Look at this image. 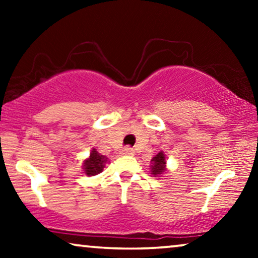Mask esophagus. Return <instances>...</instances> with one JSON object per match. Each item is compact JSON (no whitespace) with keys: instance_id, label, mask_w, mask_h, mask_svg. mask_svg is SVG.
<instances>
[{"instance_id":"obj_1","label":"esophagus","mask_w":258,"mask_h":258,"mask_svg":"<svg viewBox=\"0 0 258 258\" xmlns=\"http://www.w3.org/2000/svg\"><path fill=\"white\" fill-rule=\"evenodd\" d=\"M120 154L121 155H126V156H131V155H133V154H135V150L132 149V148H130V147H125V148H122V149L120 150Z\"/></svg>"}]
</instances>
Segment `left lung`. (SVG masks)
Instances as JSON below:
<instances>
[{"label": "left lung", "mask_w": 258, "mask_h": 258, "mask_svg": "<svg viewBox=\"0 0 258 258\" xmlns=\"http://www.w3.org/2000/svg\"><path fill=\"white\" fill-rule=\"evenodd\" d=\"M150 171L154 177H160L166 171V156L164 152L156 154L152 159V165H150Z\"/></svg>", "instance_id": "8db88e82"}]
</instances>
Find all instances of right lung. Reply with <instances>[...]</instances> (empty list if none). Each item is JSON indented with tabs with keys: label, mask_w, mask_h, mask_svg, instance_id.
I'll return each mask as SVG.
<instances>
[{
	"label": "right lung",
	"mask_w": 258,
	"mask_h": 258,
	"mask_svg": "<svg viewBox=\"0 0 258 258\" xmlns=\"http://www.w3.org/2000/svg\"><path fill=\"white\" fill-rule=\"evenodd\" d=\"M106 162H109L108 158L105 155H102L93 148L90 153V158L84 161V166H82L84 173L87 174V176H96V174L102 172Z\"/></svg>",
	"instance_id": "1"
}]
</instances>
